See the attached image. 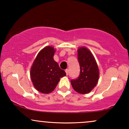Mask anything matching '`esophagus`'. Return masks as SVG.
I'll return each mask as SVG.
<instances>
[{
    "label": "esophagus",
    "instance_id": "esophagus-1",
    "mask_svg": "<svg viewBox=\"0 0 129 129\" xmlns=\"http://www.w3.org/2000/svg\"><path fill=\"white\" fill-rule=\"evenodd\" d=\"M69 70H68V69L66 70V75H69Z\"/></svg>",
    "mask_w": 129,
    "mask_h": 129
}]
</instances>
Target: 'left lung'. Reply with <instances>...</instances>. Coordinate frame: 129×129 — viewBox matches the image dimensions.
I'll use <instances>...</instances> for the list:
<instances>
[{
  "mask_svg": "<svg viewBox=\"0 0 129 129\" xmlns=\"http://www.w3.org/2000/svg\"><path fill=\"white\" fill-rule=\"evenodd\" d=\"M80 75L78 79L71 81L72 87L80 94H87L96 85L100 77L98 66L93 54L88 48L81 47L78 49Z\"/></svg>",
  "mask_w": 129,
  "mask_h": 129,
  "instance_id": "1",
  "label": "left lung"
}]
</instances>
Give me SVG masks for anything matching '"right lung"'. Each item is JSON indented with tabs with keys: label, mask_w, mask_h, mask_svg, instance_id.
<instances>
[{
	"label": "right lung",
	"mask_w": 129,
	"mask_h": 129,
	"mask_svg": "<svg viewBox=\"0 0 129 129\" xmlns=\"http://www.w3.org/2000/svg\"><path fill=\"white\" fill-rule=\"evenodd\" d=\"M56 49L47 46L39 51L30 70L31 79L35 88L48 94L55 89L60 78L66 75L53 59Z\"/></svg>",
	"instance_id": "right-lung-1"
}]
</instances>
